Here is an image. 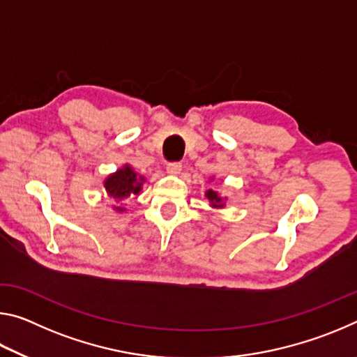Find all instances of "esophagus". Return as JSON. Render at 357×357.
Wrapping results in <instances>:
<instances>
[{"label":"esophagus","mask_w":357,"mask_h":357,"mask_svg":"<svg viewBox=\"0 0 357 357\" xmlns=\"http://www.w3.org/2000/svg\"><path fill=\"white\" fill-rule=\"evenodd\" d=\"M181 170H183V165H181L179 162H173V164H168L167 165V173L168 174H173V176H176V174H179Z\"/></svg>","instance_id":"34e87169"}]
</instances>
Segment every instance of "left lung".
<instances>
[{"instance_id": "left-lung-1", "label": "left lung", "mask_w": 357, "mask_h": 357, "mask_svg": "<svg viewBox=\"0 0 357 357\" xmlns=\"http://www.w3.org/2000/svg\"><path fill=\"white\" fill-rule=\"evenodd\" d=\"M211 181H213V178H211ZM204 197L208 198L209 202V206L213 209H223L227 206V197H220L219 193H217L215 190L209 189L204 192Z\"/></svg>"}]
</instances>
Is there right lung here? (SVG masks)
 I'll list each match as a JSON object with an SVG mask.
<instances>
[{
	"label": "right lung",
	"mask_w": 357,
	"mask_h": 357,
	"mask_svg": "<svg viewBox=\"0 0 357 357\" xmlns=\"http://www.w3.org/2000/svg\"><path fill=\"white\" fill-rule=\"evenodd\" d=\"M144 181H146V178L138 174L129 164H124L114 173L108 174L104 179V189L107 197L114 200L112 209L116 211V213H124L126 208L121 206V203L129 197L140 195Z\"/></svg>",
	"instance_id": "1"
}]
</instances>
